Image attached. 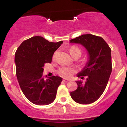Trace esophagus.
I'll use <instances>...</instances> for the list:
<instances>
[{"label": "esophagus", "mask_w": 127, "mask_h": 127, "mask_svg": "<svg viewBox=\"0 0 127 127\" xmlns=\"http://www.w3.org/2000/svg\"><path fill=\"white\" fill-rule=\"evenodd\" d=\"M63 81L64 82L67 83V82H68V81H69V80H68V79H65V78H64V79H63Z\"/></svg>", "instance_id": "esophagus-1"}]
</instances>
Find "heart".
<instances>
[{
	"instance_id": "obj_1",
	"label": "heart",
	"mask_w": 127,
	"mask_h": 127,
	"mask_svg": "<svg viewBox=\"0 0 127 127\" xmlns=\"http://www.w3.org/2000/svg\"><path fill=\"white\" fill-rule=\"evenodd\" d=\"M76 52H80L81 53V49L79 48L78 47L75 46H73L70 48L69 52L71 55H72L73 54H75ZM74 72H75V70L73 68L66 66H63L62 67L60 68L59 70V73L61 75L64 77H67V78L70 76Z\"/></svg>"
}]
</instances>
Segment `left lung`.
<instances>
[{
	"instance_id": "left-lung-1",
	"label": "left lung",
	"mask_w": 127,
	"mask_h": 127,
	"mask_svg": "<svg viewBox=\"0 0 127 127\" xmlns=\"http://www.w3.org/2000/svg\"><path fill=\"white\" fill-rule=\"evenodd\" d=\"M70 43L82 45L88 52L85 66L77 76H87L85 82L77 81L78 88L70 93L76 103L87 104L100 98L107 86L112 72L111 49L102 37L91 34H82L70 40Z\"/></svg>"
}]
</instances>
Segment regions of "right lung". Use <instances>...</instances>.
Listing matches in <instances>:
<instances>
[{
  "instance_id": "1",
  "label": "right lung",
  "mask_w": 127,
  "mask_h": 127,
  "mask_svg": "<svg viewBox=\"0 0 127 127\" xmlns=\"http://www.w3.org/2000/svg\"><path fill=\"white\" fill-rule=\"evenodd\" d=\"M63 41L51 42L34 36L21 43L15 54L16 75L23 94L37 105H47L55 99L62 78L57 76L44 79L45 63H51L52 55Z\"/></svg>"
}]
</instances>
